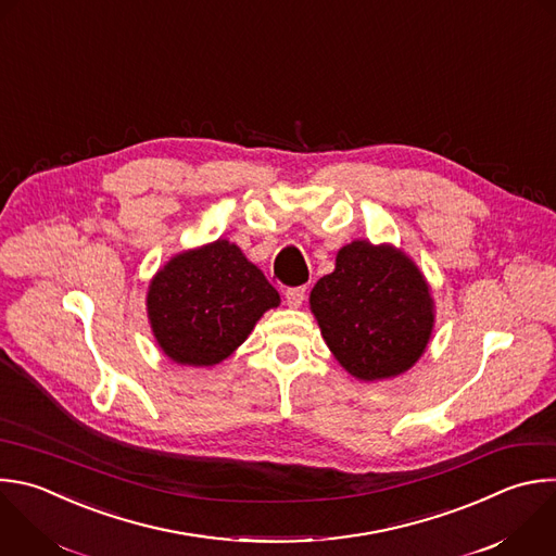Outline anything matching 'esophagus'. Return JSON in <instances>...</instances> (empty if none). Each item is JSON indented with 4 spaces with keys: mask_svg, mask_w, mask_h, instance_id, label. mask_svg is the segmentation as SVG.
Masks as SVG:
<instances>
[{
    "mask_svg": "<svg viewBox=\"0 0 556 556\" xmlns=\"http://www.w3.org/2000/svg\"><path fill=\"white\" fill-rule=\"evenodd\" d=\"M303 301H305V288L303 286H299V288H288L286 290V303L290 305V307H301L303 305Z\"/></svg>",
    "mask_w": 556,
    "mask_h": 556,
    "instance_id": "1",
    "label": "esophagus"
}]
</instances>
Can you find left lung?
I'll use <instances>...</instances> for the list:
<instances>
[{
    "label": "left lung",
    "mask_w": 556,
    "mask_h": 556,
    "mask_svg": "<svg viewBox=\"0 0 556 556\" xmlns=\"http://www.w3.org/2000/svg\"><path fill=\"white\" fill-rule=\"evenodd\" d=\"M323 340L359 382L397 378L419 362L434 331L432 288L415 260L384 242L353 240L309 292Z\"/></svg>",
    "instance_id": "left-lung-1"
}]
</instances>
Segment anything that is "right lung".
<instances>
[{
	"instance_id": "add662e5",
	"label": "right lung",
	"mask_w": 556,
	"mask_h": 556,
	"mask_svg": "<svg viewBox=\"0 0 556 556\" xmlns=\"http://www.w3.org/2000/svg\"><path fill=\"white\" fill-rule=\"evenodd\" d=\"M279 303L264 273L225 238L172 255L146 294L152 336L180 366L220 364Z\"/></svg>"
}]
</instances>
